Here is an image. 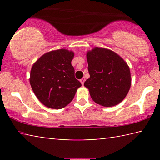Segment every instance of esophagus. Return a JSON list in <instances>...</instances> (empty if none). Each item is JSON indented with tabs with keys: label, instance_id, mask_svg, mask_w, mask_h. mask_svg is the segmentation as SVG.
<instances>
[{
	"label": "esophagus",
	"instance_id": "1",
	"mask_svg": "<svg viewBox=\"0 0 160 160\" xmlns=\"http://www.w3.org/2000/svg\"><path fill=\"white\" fill-rule=\"evenodd\" d=\"M85 78H82V79L80 80V82L82 83V85H84V82H85Z\"/></svg>",
	"mask_w": 160,
	"mask_h": 160
}]
</instances>
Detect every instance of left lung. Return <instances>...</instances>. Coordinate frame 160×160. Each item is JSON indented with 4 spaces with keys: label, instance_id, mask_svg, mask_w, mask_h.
I'll return each instance as SVG.
<instances>
[{
    "label": "left lung",
    "instance_id": "left-lung-1",
    "mask_svg": "<svg viewBox=\"0 0 160 160\" xmlns=\"http://www.w3.org/2000/svg\"><path fill=\"white\" fill-rule=\"evenodd\" d=\"M87 59L90 77L84 85L93 101L107 107L122 102L131 84L129 67L123 58L111 50L95 48L88 51Z\"/></svg>",
    "mask_w": 160,
    "mask_h": 160
}]
</instances>
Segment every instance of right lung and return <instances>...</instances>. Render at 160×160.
<instances>
[{
	"mask_svg": "<svg viewBox=\"0 0 160 160\" xmlns=\"http://www.w3.org/2000/svg\"><path fill=\"white\" fill-rule=\"evenodd\" d=\"M74 53L58 49L43 55L32 66L30 85L38 99L46 107L60 109L74 98L82 85L71 65Z\"/></svg>",
	"mask_w": 160,
	"mask_h": 160,
	"instance_id": "1",
	"label": "right lung"
}]
</instances>
